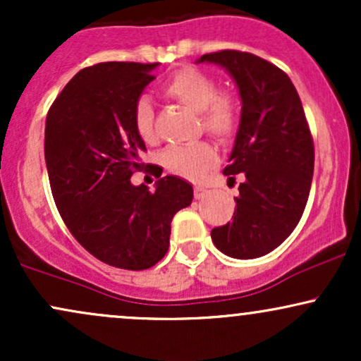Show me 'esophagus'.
Returning a JSON list of instances; mask_svg holds the SVG:
<instances>
[{
    "instance_id": "34e87169",
    "label": "esophagus",
    "mask_w": 361,
    "mask_h": 361,
    "mask_svg": "<svg viewBox=\"0 0 361 361\" xmlns=\"http://www.w3.org/2000/svg\"><path fill=\"white\" fill-rule=\"evenodd\" d=\"M193 195H195V198H197V200H200V198H204L207 195V190L204 188V186H195Z\"/></svg>"
}]
</instances>
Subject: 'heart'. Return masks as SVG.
<instances>
[{"label": "heart", "mask_w": 361, "mask_h": 361, "mask_svg": "<svg viewBox=\"0 0 361 361\" xmlns=\"http://www.w3.org/2000/svg\"><path fill=\"white\" fill-rule=\"evenodd\" d=\"M166 97L180 102L200 117L204 132L219 140H229L239 127V103L231 93L219 91L217 81L197 68H183L175 73L163 88ZM134 126L146 144L157 140L154 109L149 98H140L134 110ZM161 164L173 175L186 180H200L217 163V152L207 142L168 147L161 152Z\"/></svg>", "instance_id": "obj_1"}]
</instances>
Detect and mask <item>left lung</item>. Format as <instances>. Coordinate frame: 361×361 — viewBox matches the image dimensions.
<instances>
[{
	"mask_svg": "<svg viewBox=\"0 0 361 361\" xmlns=\"http://www.w3.org/2000/svg\"><path fill=\"white\" fill-rule=\"evenodd\" d=\"M197 62L221 66L235 81L241 120L229 166L241 173L233 222L212 241L231 258L252 259L279 247L304 214L314 175V142L295 86L281 69L250 52L221 51Z\"/></svg>",
	"mask_w": 361,
	"mask_h": 361,
	"instance_id": "8db88e82",
	"label": "left lung"
}]
</instances>
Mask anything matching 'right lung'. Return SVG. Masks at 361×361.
Listing matches in <instances>:
<instances>
[{"label":"right lung","instance_id":"right-lung-1","mask_svg":"<svg viewBox=\"0 0 361 361\" xmlns=\"http://www.w3.org/2000/svg\"><path fill=\"white\" fill-rule=\"evenodd\" d=\"M157 66L100 62L81 69L45 120V164L62 221L94 258L123 270H147L163 259L173 217L193 200L192 185L159 178L163 169L154 192L130 183L146 151L134 110Z\"/></svg>","mask_w":361,"mask_h":361}]
</instances>
